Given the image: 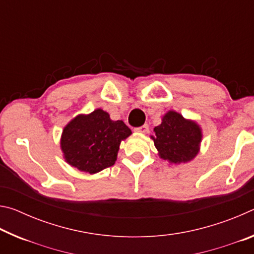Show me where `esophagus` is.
Here are the masks:
<instances>
[{"mask_svg": "<svg viewBox=\"0 0 254 254\" xmlns=\"http://www.w3.org/2000/svg\"><path fill=\"white\" fill-rule=\"evenodd\" d=\"M148 130H149L148 124H143V126L134 128L135 132H140V133H145V132H148Z\"/></svg>", "mask_w": 254, "mask_h": 254, "instance_id": "obj_1", "label": "esophagus"}]
</instances>
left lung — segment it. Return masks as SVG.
<instances>
[{
	"instance_id": "obj_1",
	"label": "left lung",
	"mask_w": 254,
	"mask_h": 254,
	"mask_svg": "<svg viewBox=\"0 0 254 254\" xmlns=\"http://www.w3.org/2000/svg\"><path fill=\"white\" fill-rule=\"evenodd\" d=\"M151 136L159 156L173 163L188 162L199 151L201 130L198 124L186 120L175 111H169L162 118L161 124L153 128Z\"/></svg>"
}]
</instances>
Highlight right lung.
I'll return each mask as SVG.
<instances>
[{"mask_svg":"<svg viewBox=\"0 0 254 254\" xmlns=\"http://www.w3.org/2000/svg\"><path fill=\"white\" fill-rule=\"evenodd\" d=\"M123 121H112L109 113L97 109L80 114L63 131L60 147L70 166L88 174H96L113 166L121 141L131 134Z\"/></svg>","mask_w":254,"mask_h":254,"instance_id":"obj_1","label":"right lung"}]
</instances>
